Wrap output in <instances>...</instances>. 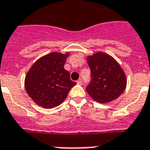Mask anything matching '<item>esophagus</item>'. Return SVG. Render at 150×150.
<instances>
[{
	"label": "esophagus",
	"mask_w": 150,
	"mask_h": 150,
	"mask_svg": "<svg viewBox=\"0 0 150 150\" xmlns=\"http://www.w3.org/2000/svg\"><path fill=\"white\" fill-rule=\"evenodd\" d=\"M77 84H79V85H81L82 84V81L81 80V79H79V80L77 81Z\"/></svg>",
	"instance_id": "obj_1"
}]
</instances>
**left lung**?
Segmentation results:
<instances>
[{"instance_id":"obj_1","label":"left lung","mask_w":150,"mask_h":150,"mask_svg":"<svg viewBox=\"0 0 150 150\" xmlns=\"http://www.w3.org/2000/svg\"><path fill=\"white\" fill-rule=\"evenodd\" d=\"M91 80L86 91L91 98L106 103L118 98L125 90L127 79L115 59L107 53L97 52L87 57Z\"/></svg>"}]
</instances>
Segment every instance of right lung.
Returning <instances> with one entry per match:
<instances>
[{
    "mask_svg": "<svg viewBox=\"0 0 150 150\" xmlns=\"http://www.w3.org/2000/svg\"><path fill=\"white\" fill-rule=\"evenodd\" d=\"M69 53L53 52L39 58L30 68L25 79L27 93L37 105L52 109L60 105L76 83L64 69Z\"/></svg>",
    "mask_w": 150,
    "mask_h": 150,
    "instance_id": "1",
    "label": "right lung"
}]
</instances>
